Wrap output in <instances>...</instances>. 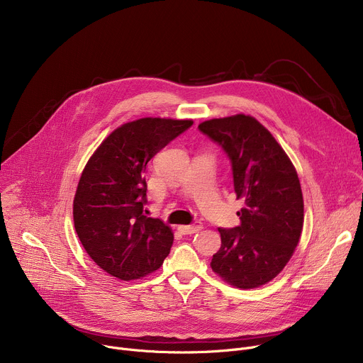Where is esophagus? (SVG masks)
Listing matches in <instances>:
<instances>
[{"mask_svg": "<svg viewBox=\"0 0 363 363\" xmlns=\"http://www.w3.org/2000/svg\"><path fill=\"white\" fill-rule=\"evenodd\" d=\"M202 228V224L199 221H195L194 224L189 225H178V231L182 234H194Z\"/></svg>", "mask_w": 363, "mask_h": 363, "instance_id": "esophagus-1", "label": "esophagus"}]
</instances>
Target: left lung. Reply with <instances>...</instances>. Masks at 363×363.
Segmentation results:
<instances>
[{"mask_svg":"<svg viewBox=\"0 0 363 363\" xmlns=\"http://www.w3.org/2000/svg\"><path fill=\"white\" fill-rule=\"evenodd\" d=\"M198 129L227 153L237 199H244L237 213L241 224L218 228L221 247L211 269L231 286L260 287L284 269L301 235L297 172L273 135L251 116L205 121Z\"/></svg>","mask_w":363,"mask_h":363,"instance_id":"left-lung-1","label":"left lung"}]
</instances>
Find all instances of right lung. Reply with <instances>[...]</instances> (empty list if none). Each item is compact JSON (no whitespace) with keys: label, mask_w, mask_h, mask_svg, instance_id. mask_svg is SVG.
Instances as JSON below:
<instances>
[{"label":"right lung","mask_w":363,"mask_h":363,"mask_svg":"<svg viewBox=\"0 0 363 363\" xmlns=\"http://www.w3.org/2000/svg\"><path fill=\"white\" fill-rule=\"evenodd\" d=\"M192 121L142 118L113 130L86 164L73 201L74 228L91 260L129 281L158 270L174 234L146 217L147 162Z\"/></svg>","instance_id":"add662e5"}]
</instances>
